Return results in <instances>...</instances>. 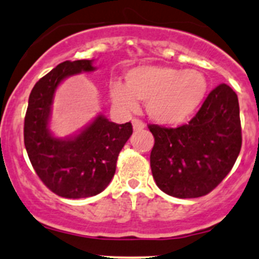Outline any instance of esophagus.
<instances>
[{
    "instance_id": "obj_1",
    "label": "esophagus",
    "mask_w": 259,
    "mask_h": 259,
    "mask_svg": "<svg viewBox=\"0 0 259 259\" xmlns=\"http://www.w3.org/2000/svg\"><path fill=\"white\" fill-rule=\"evenodd\" d=\"M133 127H134V130H135V132H140V130H142V129H145V123L142 120H140V119H133Z\"/></svg>"
}]
</instances>
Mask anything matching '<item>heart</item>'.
Instances as JSON below:
<instances>
[{"label":"heart","mask_w":259,"mask_h":259,"mask_svg":"<svg viewBox=\"0 0 259 259\" xmlns=\"http://www.w3.org/2000/svg\"><path fill=\"white\" fill-rule=\"evenodd\" d=\"M113 102L125 111H134L138 101H146L147 114L154 121L174 125L189 118L200 106L207 81L195 69L179 70L164 65H139L125 73V85L113 81Z\"/></svg>","instance_id":"b5f03b06"}]
</instances>
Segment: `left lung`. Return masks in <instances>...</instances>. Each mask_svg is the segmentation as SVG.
Wrapping results in <instances>:
<instances>
[{
	"label": "left lung",
	"instance_id": "obj_1",
	"mask_svg": "<svg viewBox=\"0 0 259 259\" xmlns=\"http://www.w3.org/2000/svg\"><path fill=\"white\" fill-rule=\"evenodd\" d=\"M148 129L154 138L150 163L157 186L178 198L201 197L222 183L241 150L237 95L221 84L189 124H150Z\"/></svg>",
	"mask_w": 259,
	"mask_h": 259
}]
</instances>
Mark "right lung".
<instances>
[{"label":"right lung","instance_id":"1","mask_svg":"<svg viewBox=\"0 0 259 259\" xmlns=\"http://www.w3.org/2000/svg\"><path fill=\"white\" fill-rule=\"evenodd\" d=\"M90 59L65 61L35 84L24 119V145L41 181L65 198L91 197L108 186L121 148L133 134L132 123L115 124L99 115L78 135L57 139L49 129L56 89L62 80L94 72Z\"/></svg>","mask_w":259,"mask_h":259}]
</instances>
